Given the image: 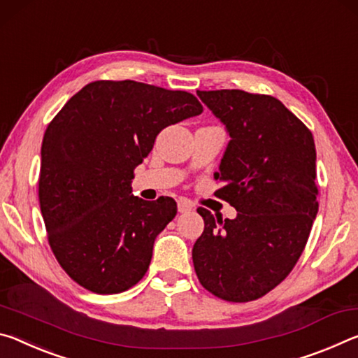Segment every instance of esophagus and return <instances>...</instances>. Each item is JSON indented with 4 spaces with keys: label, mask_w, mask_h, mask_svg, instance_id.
<instances>
[{
    "label": "esophagus",
    "mask_w": 358,
    "mask_h": 358,
    "mask_svg": "<svg viewBox=\"0 0 358 358\" xmlns=\"http://www.w3.org/2000/svg\"><path fill=\"white\" fill-rule=\"evenodd\" d=\"M178 209L179 213H189V210L193 209V203L190 200H187V198H180L178 201Z\"/></svg>",
    "instance_id": "1"
}]
</instances>
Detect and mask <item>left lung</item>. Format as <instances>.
<instances>
[{"label": "left lung", "mask_w": 358, "mask_h": 358, "mask_svg": "<svg viewBox=\"0 0 358 358\" xmlns=\"http://www.w3.org/2000/svg\"><path fill=\"white\" fill-rule=\"evenodd\" d=\"M225 125L230 143L217 196L233 220L198 208L204 220L192 257L210 294L245 303L266 295L296 265L317 215L313 133L274 96L244 90L196 92Z\"/></svg>", "instance_id": "1"}]
</instances>
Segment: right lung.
Wrapping results in <instances>:
<instances>
[{
  "label": "right lung",
  "mask_w": 358,
  "mask_h": 358,
  "mask_svg": "<svg viewBox=\"0 0 358 358\" xmlns=\"http://www.w3.org/2000/svg\"><path fill=\"white\" fill-rule=\"evenodd\" d=\"M201 113L200 101L182 90L95 80L47 127L41 213L55 259L84 289L120 294L143 279L155 238L178 206L169 196H133V171L163 128Z\"/></svg>",
  "instance_id": "add662e5"
}]
</instances>
